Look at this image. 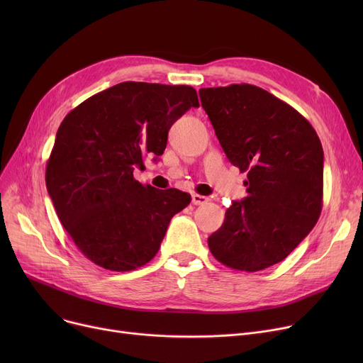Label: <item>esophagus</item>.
I'll return each mask as SVG.
<instances>
[{
	"label": "esophagus",
	"instance_id": "1",
	"mask_svg": "<svg viewBox=\"0 0 363 363\" xmlns=\"http://www.w3.org/2000/svg\"><path fill=\"white\" fill-rule=\"evenodd\" d=\"M191 201H193V204L200 206V204H206V203L208 201V199L204 197V196H201V194H193V196H191Z\"/></svg>",
	"mask_w": 363,
	"mask_h": 363
}]
</instances>
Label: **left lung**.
<instances>
[{
  "instance_id": "left-lung-1",
  "label": "left lung",
  "mask_w": 363,
  "mask_h": 363,
  "mask_svg": "<svg viewBox=\"0 0 363 363\" xmlns=\"http://www.w3.org/2000/svg\"><path fill=\"white\" fill-rule=\"evenodd\" d=\"M199 94L226 157L247 172L249 193L225 212L208 249L231 269H266L287 257L319 219L322 144L306 118L256 85Z\"/></svg>"
}]
</instances>
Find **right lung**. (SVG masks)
<instances>
[{"label": "right lung", "mask_w": 363, "mask_h": 363, "mask_svg": "<svg viewBox=\"0 0 363 363\" xmlns=\"http://www.w3.org/2000/svg\"><path fill=\"white\" fill-rule=\"evenodd\" d=\"M199 106L193 86L128 81L92 95L63 119L45 184L57 216L86 259L126 272L157 255L170 219L191 196L143 185L133 167L162 156L170 126Z\"/></svg>", "instance_id": "add662e5"}]
</instances>
